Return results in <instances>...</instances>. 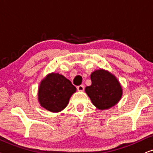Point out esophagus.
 <instances>
[{"mask_svg":"<svg viewBox=\"0 0 153 153\" xmlns=\"http://www.w3.org/2000/svg\"><path fill=\"white\" fill-rule=\"evenodd\" d=\"M84 89H85V87L83 85H80L77 87V90H78V91H80V92H82V91L84 90Z\"/></svg>","mask_w":153,"mask_h":153,"instance_id":"obj_1","label":"esophagus"}]
</instances>
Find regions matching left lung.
I'll return each instance as SVG.
<instances>
[{
	"label": "left lung",
	"mask_w": 153,
	"mask_h": 153,
	"mask_svg": "<svg viewBox=\"0 0 153 153\" xmlns=\"http://www.w3.org/2000/svg\"><path fill=\"white\" fill-rule=\"evenodd\" d=\"M92 85L85 92L97 109H108L117 104L122 96V88L117 78L103 69L97 70L90 76Z\"/></svg>",
	"instance_id": "1"
}]
</instances>
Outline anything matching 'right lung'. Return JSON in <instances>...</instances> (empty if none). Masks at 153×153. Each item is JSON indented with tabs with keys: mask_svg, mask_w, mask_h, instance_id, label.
Returning <instances> with one entry per match:
<instances>
[{
	"mask_svg": "<svg viewBox=\"0 0 153 153\" xmlns=\"http://www.w3.org/2000/svg\"><path fill=\"white\" fill-rule=\"evenodd\" d=\"M76 88L59 73H50L42 80L38 90V100L42 107L51 112H59L68 104Z\"/></svg>",
	"mask_w": 153,
	"mask_h": 153,
	"instance_id": "add662e5",
	"label": "right lung"
}]
</instances>
